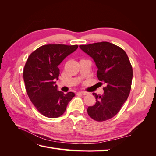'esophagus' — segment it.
<instances>
[{
    "label": "esophagus",
    "mask_w": 156,
    "mask_h": 156,
    "mask_svg": "<svg viewBox=\"0 0 156 156\" xmlns=\"http://www.w3.org/2000/svg\"><path fill=\"white\" fill-rule=\"evenodd\" d=\"M81 94H82L83 95H87V94H88V92H84V91H81Z\"/></svg>",
    "instance_id": "obj_1"
}]
</instances>
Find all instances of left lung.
<instances>
[{"label":"left lung","mask_w":156,"mask_h":156,"mask_svg":"<svg viewBox=\"0 0 156 156\" xmlns=\"http://www.w3.org/2000/svg\"><path fill=\"white\" fill-rule=\"evenodd\" d=\"M94 60L99 81L105 84L102 95L93 93L96 104L88 107V115L98 122L105 121L119 112L131 90L133 69L126 52L109 42L79 46Z\"/></svg>","instance_id":"8db88e82"}]
</instances>
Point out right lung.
<instances>
[{"mask_svg":"<svg viewBox=\"0 0 156 156\" xmlns=\"http://www.w3.org/2000/svg\"><path fill=\"white\" fill-rule=\"evenodd\" d=\"M78 48V45L49 44L41 46L28 58L23 70L27 93L41 114L57 118L65 112L73 92L64 94L58 90V65Z\"/></svg>","mask_w":156,"mask_h":156,"instance_id":"add662e5","label":"right lung"}]
</instances>
